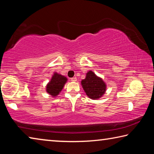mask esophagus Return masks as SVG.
<instances>
[{
	"instance_id": "34e87169",
	"label": "esophagus",
	"mask_w": 154,
	"mask_h": 154,
	"mask_svg": "<svg viewBox=\"0 0 154 154\" xmlns=\"http://www.w3.org/2000/svg\"><path fill=\"white\" fill-rule=\"evenodd\" d=\"M71 80L72 81V82H76V81H77V77H72V78H71Z\"/></svg>"
}]
</instances>
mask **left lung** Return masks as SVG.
Instances as JSON below:
<instances>
[{
	"mask_svg": "<svg viewBox=\"0 0 154 154\" xmlns=\"http://www.w3.org/2000/svg\"><path fill=\"white\" fill-rule=\"evenodd\" d=\"M81 83L86 95L93 100L100 98L105 93L106 88L105 83L92 71L87 72L86 77Z\"/></svg>",
	"mask_w": 154,
	"mask_h": 154,
	"instance_id": "obj_1",
	"label": "left lung"
}]
</instances>
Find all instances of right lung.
<instances>
[{
	"label": "right lung",
	"mask_w": 154,
	"mask_h": 154,
	"mask_svg": "<svg viewBox=\"0 0 154 154\" xmlns=\"http://www.w3.org/2000/svg\"><path fill=\"white\" fill-rule=\"evenodd\" d=\"M67 82V78L60 74L54 72L53 76L46 86L47 92L53 97L58 95L63 89L64 84Z\"/></svg>",
	"instance_id": "1"
}]
</instances>
